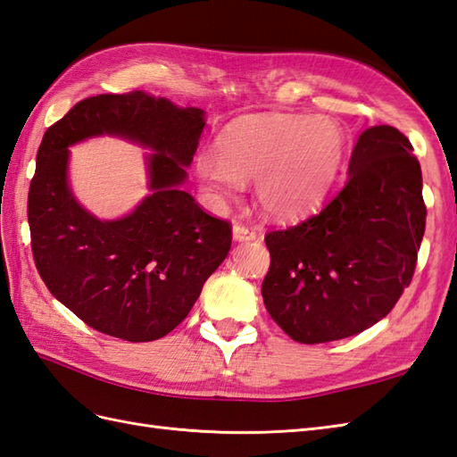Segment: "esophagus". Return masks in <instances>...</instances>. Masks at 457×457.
I'll return each instance as SVG.
<instances>
[{
    "instance_id": "esophagus-1",
    "label": "esophagus",
    "mask_w": 457,
    "mask_h": 457,
    "mask_svg": "<svg viewBox=\"0 0 457 457\" xmlns=\"http://www.w3.org/2000/svg\"><path fill=\"white\" fill-rule=\"evenodd\" d=\"M257 237V229L247 226V224H241V221H236L233 224V239L236 241H253Z\"/></svg>"
}]
</instances>
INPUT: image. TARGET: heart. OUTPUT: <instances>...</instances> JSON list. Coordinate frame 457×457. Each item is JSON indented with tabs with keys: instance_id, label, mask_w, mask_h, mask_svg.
<instances>
[{
	"instance_id": "heart-1",
	"label": "heart",
	"mask_w": 457,
	"mask_h": 457,
	"mask_svg": "<svg viewBox=\"0 0 457 457\" xmlns=\"http://www.w3.org/2000/svg\"><path fill=\"white\" fill-rule=\"evenodd\" d=\"M218 157H200L198 177L220 196H236L254 179V195L267 214L292 220L320 206L346 154V134L327 116L253 114L229 124Z\"/></svg>"
}]
</instances>
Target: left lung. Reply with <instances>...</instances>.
Returning a JSON list of instances; mask_svg holds the SVG:
<instances>
[{
  "instance_id": "obj_1",
  "label": "left lung",
  "mask_w": 457,
  "mask_h": 457,
  "mask_svg": "<svg viewBox=\"0 0 457 457\" xmlns=\"http://www.w3.org/2000/svg\"><path fill=\"white\" fill-rule=\"evenodd\" d=\"M411 152L394 126L364 130L345 187L317 214L264 236V307L294 341L362 333L411 284L427 224L420 163Z\"/></svg>"
}]
</instances>
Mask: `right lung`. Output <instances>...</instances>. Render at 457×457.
I'll return each mask as SVG.
<instances>
[{
	"instance_id": "right-lung-1",
	"label": "right lung",
	"mask_w": 457,
	"mask_h": 457,
	"mask_svg": "<svg viewBox=\"0 0 457 457\" xmlns=\"http://www.w3.org/2000/svg\"><path fill=\"white\" fill-rule=\"evenodd\" d=\"M204 124V111L130 91L83 99L45 132L29 188L30 249L50 294L95 331L130 343L165 337L228 257L229 221L180 190ZM101 133L154 150L153 193L112 222L85 212L67 187V147Z\"/></svg>"
}]
</instances>
